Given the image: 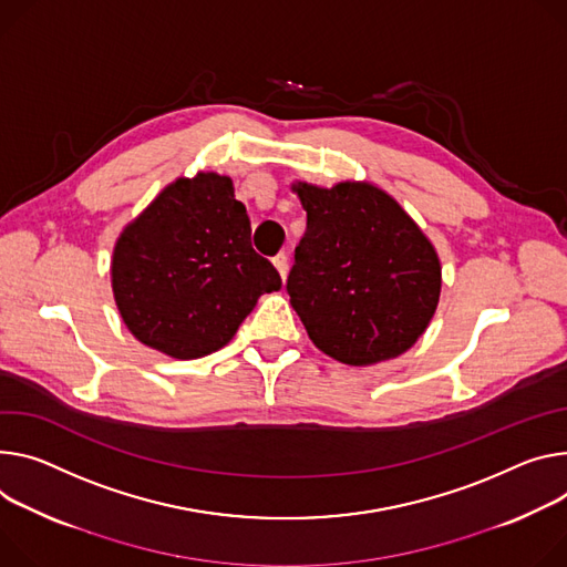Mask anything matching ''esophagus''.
Returning <instances> with one entry per match:
<instances>
[{
	"label": "esophagus",
	"instance_id": "esophagus-1",
	"mask_svg": "<svg viewBox=\"0 0 567 567\" xmlns=\"http://www.w3.org/2000/svg\"><path fill=\"white\" fill-rule=\"evenodd\" d=\"M274 267L278 269L280 278L285 280V278H287V269H289V265H287V255H285V252H278V255L274 257Z\"/></svg>",
	"mask_w": 567,
	"mask_h": 567
}]
</instances>
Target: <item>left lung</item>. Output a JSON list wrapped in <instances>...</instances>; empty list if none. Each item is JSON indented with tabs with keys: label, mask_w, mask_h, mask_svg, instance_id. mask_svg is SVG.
<instances>
[{
	"label": "left lung",
	"mask_w": 567,
	"mask_h": 567,
	"mask_svg": "<svg viewBox=\"0 0 567 567\" xmlns=\"http://www.w3.org/2000/svg\"><path fill=\"white\" fill-rule=\"evenodd\" d=\"M307 213L287 278L291 307L319 350L371 367L409 350L441 296V262L400 203L371 183L291 187Z\"/></svg>",
	"instance_id": "obj_1"
}]
</instances>
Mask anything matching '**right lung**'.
Wrapping results in <instances>:
<instances>
[{
	"mask_svg": "<svg viewBox=\"0 0 567 567\" xmlns=\"http://www.w3.org/2000/svg\"><path fill=\"white\" fill-rule=\"evenodd\" d=\"M117 310L137 341L176 359L224 348L282 280L250 246V219L228 176L167 185L113 250Z\"/></svg>",
	"mask_w": 567,
	"mask_h": 567,
	"instance_id": "1",
	"label": "right lung"
}]
</instances>
